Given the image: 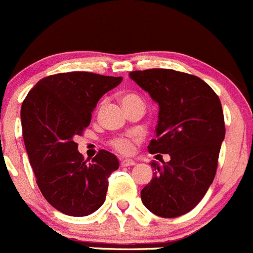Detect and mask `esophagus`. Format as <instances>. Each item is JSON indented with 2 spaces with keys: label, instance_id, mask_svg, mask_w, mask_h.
Masks as SVG:
<instances>
[{
  "label": "esophagus",
  "instance_id": "obj_1",
  "mask_svg": "<svg viewBox=\"0 0 253 253\" xmlns=\"http://www.w3.org/2000/svg\"><path fill=\"white\" fill-rule=\"evenodd\" d=\"M134 165H135V161H132V160H122L121 161L122 167H130V166H134Z\"/></svg>",
  "mask_w": 253,
  "mask_h": 253
}]
</instances>
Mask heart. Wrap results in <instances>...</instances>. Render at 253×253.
Returning <instances> with one entry per match:
<instances>
[{"instance_id":"heart-1","label":"heart","mask_w":253,"mask_h":253,"mask_svg":"<svg viewBox=\"0 0 253 253\" xmlns=\"http://www.w3.org/2000/svg\"><path fill=\"white\" fill-rule=\"evenodd\" d=\"M122 103L124 105V107H127V106L136 105V103H141L144 105L141 98L139 96L134 95V93H126L121 97ZM114 148L117 151H119L121 153H130L132 150V139L131 137H121V139L114 140L113 142Z\"/></svg>"}]
</instances>
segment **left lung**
Returning <instances> with one entry per match:
<instances>
[{"mask_svg": "<svg viewBox=\"0 0 253 253\" xmlns=\"http://www.w3.org/2000/svg\"><path fill=\"white\" fill-rule=\"evenodd\" d=\"M158 105L151 153L170 161L152 162L155 173L141 190V201L153 214L175 218L190 212L213 183L225 137L222 103L202 79L171 69L136 70L129 74Z\"/></svg>", "mask_w": 253, "mask_h": 253, "instance_id": "left-lung-1", "label": "left lung"}]
</instances>
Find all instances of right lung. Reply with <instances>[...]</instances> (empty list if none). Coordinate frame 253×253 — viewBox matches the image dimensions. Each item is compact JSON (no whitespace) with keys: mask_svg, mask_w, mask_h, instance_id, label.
<instances>
[{"mask_svg":"<svg viewBox=\"0 0 253 253\" xmlns=\"http://www.w3.org/2000/svg\"><path fill=\"white\" fill-rule=\"evenodd\" d=\"M122 80L87 72L49 75L23 102V137L36 183L48 204L64 214L85 217L105 202L118 158L101 150L86 163L74 139L90 126L100 98Z\"/></svg>","mask_w":253,"mask_h":253,"instance_id":"1","label":"right lung"}]
</instances>
